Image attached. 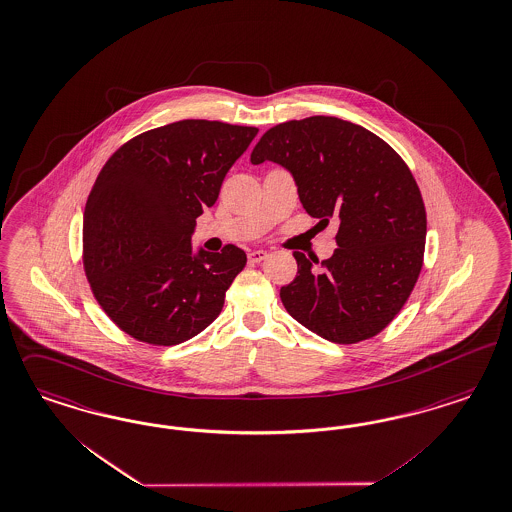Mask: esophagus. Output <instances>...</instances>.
Listing matches in <instances>:
<instances>
[{
	"label": "esophagus",
	"instance_id": "1",
	"mask_svg": "<svg viewBox=\"0 0 512 512\" xmlns=\"http://www.w3.org/2000/svg\"><path fill=\"white\" fill-rule=\"evenodd\" d=\"M265 258H267V252L262 250V248H256V250H252V252L248 254V260H250L252 264H260Z\"/></svg>",
	"mask_w": 512,
	"mask_h": 512
}]
</instances>
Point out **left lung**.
I'll return each mask as SVG.
<instances>
[{
  "label": "left lung",
  "instance_id": "left-lung-1",
  "mask_svg": "<svg viewBox=\"0 0 512 512\" xmlns=\"http://www.w3.org/2000/svg\"><path fill=\"white\" fill-rule=\"evenodd\" d=\"M250 161L292 172L305 212L322 226L340 224L338 248L319 269L294 252L298 275L281 288L284 309L324 340L374 338L410 298L423 265L427 214L408 165L376 134L326 115L269 129Z\"/></svg>",
  "mask_w": 512,
  "mask_h": 512
}]
</instances>
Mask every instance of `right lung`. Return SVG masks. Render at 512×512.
<instances>
[{"label":"right lung","instance_id":"1","mask_svg":"<svg viewBox=\"0 0 512 512\" xmlns=\"http://www.w3.org/2000/svg\"><path fill=\"white\" fill-rule=\"evenodd\" d=\"M256 134L184 119L134 136L102 167L83 214V265L96 302L134 340L176 345L220 315L247 254H193L191 233Z\"/></svg>","mask_w":512,"mask_h":512}]
</instances>
